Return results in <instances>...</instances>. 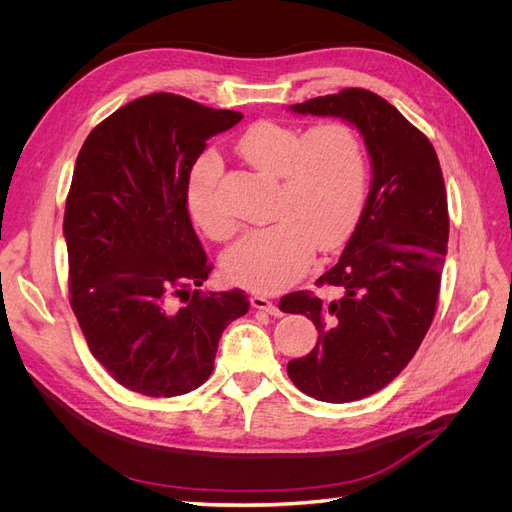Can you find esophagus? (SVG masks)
Segmentation results:
<instances>
[{
    "label": "esophagus",
    "instance_id": "esophagus-1",
    "mask_svg": "<svg viewBox=\"0 0 512 512\" xmlns=\"http://www.w3.org/2000/svg\"><path fill=\"white\" fill-rule=\"evenodd\" d=\"M250 303H252L254 309H262V312H267V314H271V316H275V318L282 316V309L277 307L271 299H267L265 294H252Z\"/></svg>",
    "mask_w": 512,
    "mask_h": 512
}]
</instances>
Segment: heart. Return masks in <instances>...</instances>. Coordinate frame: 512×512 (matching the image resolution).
<instances>
[{"instance_id":"heart-1","label":"heart","mask_w":512,"mask_h":512,"mask_svg":"<svg viewBox=\"0 0 512 512\" xmlns=\"http://www.w3.org/2000/svg\"><path fill=\"white\" fill-rule=\"evenodd\" d=\"M239 156L258 173L275 177L269 228L245 235L224 254L222 269L232 284L280 290L309 269L314 250L342 245L359 220L367 160L361 138L346 123L327 121L303 130L280 121H258L239 138ZM222 162L203 153L185 183V205L194 224L215 241L235 235L237 220L220 200Z\"/></svg>"}]
</instances>
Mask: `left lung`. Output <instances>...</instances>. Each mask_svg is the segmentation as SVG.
<instances>
[{"label": "left lung", "mask_w": 512, "mask_h": 512, "mask_svg": "<svg viewBox=\"0 0 512 512\" xmlns=\"http://www.w3.org/2000/svg\"><path fill=\"white\" fill-rule=\"evenodd\" d=\"M290 111L342 117L371 158L359 224L316 282L337 297L299 290L280 301L282 312L305 314L318 331L316 348L288 363L290 380L318 401L346 404L399 376L431 327L448 243L444 177L429 138L374 91L350 87Z\"/></svg>", "instance_id": "left-lung-1"}]
</instances>
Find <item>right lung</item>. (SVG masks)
Wrapping results in <instances>:
<instances>
[{
    "mask_svg": "<svg viewBox=\"0 0 512 512\" xmlns=\"http://www.w3.org/2000/svg\"><path fill=\"white\" fill-rule=\"evenodd\" d=\"M237 111L151 94L91 130L66 198L70 305L91 354L147 397L198 389L247 294L203 292L211 273L185 205V183L211 136Z\"/></svg>",
    "mask_w": 512,
    "mask_h": 512,
    "instance_id": "right-lung-1",
    "label": "right lung"
}]
</instances>
